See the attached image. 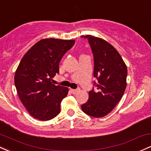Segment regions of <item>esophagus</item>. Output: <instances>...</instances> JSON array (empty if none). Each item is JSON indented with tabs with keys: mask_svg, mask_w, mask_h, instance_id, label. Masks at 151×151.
Segmentation results:
<instances>
[{
	"mask_svg": "<svg viewBox=\"0 0 151 151\" xmlns=\"http://www.w3.org/2000/svg\"><path fill=\"white\" fill-rule=\"evenodd\" d=\"M80 91V89L77 88V89H71V92L73 93V94H77L78 92Z\"/></svg>",
	"mask_w": 151,
	"mask_h": 151,
	"instance_id": "1",
	"label": "esophagus"
}]
</instances>
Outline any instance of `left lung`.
I'll return each instance as SVG.
<instances>
[{
  "label": "left lung",
  "instance_id": "1",
  "mask_svg": "<svg viewBox=\"0 0 151 151\" xmlns=\"http://www.w3.org/2000/svg\"><path fill=\"white\" fill-rule=\"evenodd\" d=\"M87 38L94 60V86L89 92V100L81 106L90 116L101 118L110 113L123 96L127 86V69L123 59L111 44L91 35Z\"/></svg>",
  "mask_w": 151,
  "mask_h": 151
}]
</instances>
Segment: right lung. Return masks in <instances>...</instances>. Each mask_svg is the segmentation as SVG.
I'll list each match as a JSON object with an SVG mask.
<instances>
[{"label": "right lung", "instance_id": "1", "mask_svg": "<svg viewBox=\"0 0 151 151\" xmlns=\"http://www.w3.org/2000/svg\"><path fill=\"white\" fill-rule=\"evenodd\" d=\"M74 40H41L25 53L14 76L19 97L34 118L47 121L61 111V103L68 94L66 87L51 83L59 72L63 55L74 45Z\"/></svg>", "mask_w": 151, "mask_h": 151}]
</instances>
